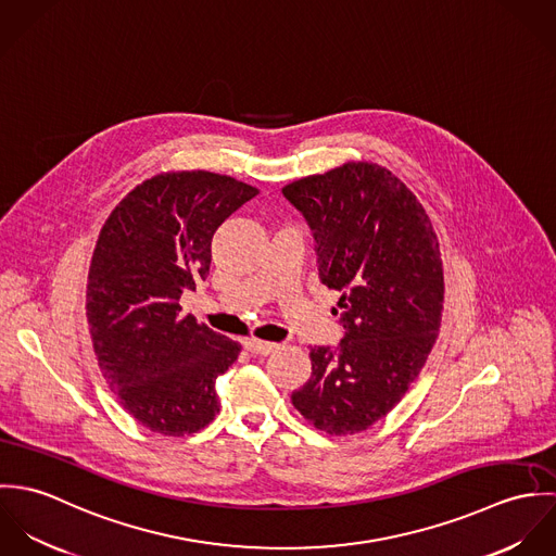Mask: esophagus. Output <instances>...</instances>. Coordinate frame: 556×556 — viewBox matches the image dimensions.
Masks as SVG:
<instances>
[{
    "label": "esophagus",
    "mask_w": 556,
    "mask_h": 556,
    "mask_svg": "<svg viewBox=\"0 0 556 556\" xmlns=\"http://www.w3.org/2000/svg\"><path fill=\"white\" fill-rule=\"evenodd\" d=\"M243 349H245V351H250L252 355H269V353H274V351L278 349V344H274V342H263V340H254V338H248V340H243Z\"/></svg>",
    "instance_id": "esophagus-1"
}]
</instances>
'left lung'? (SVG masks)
Masks as SVG:
<instances>
[{
	"label": "left lung",
	"instance_id": "obj_1",
	"mask_svg": "<svg viewBox=\"0 0 556 556\" xmlns=\"http://www.w3.org/2000/svg\"><path fill=\"white\" fill-rule=\"evenodd\" d=\"M306 218L318 278L340 293L336 346H313L311 379L291 394L318 430L355 434L386 417L437 340L443 267L430 218L388 168L346 162L282 188Z\"/></svg>",
	"mask_w": 556,
	"mask_h": 556
}]
</instances>
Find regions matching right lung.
Returning <instances> with one entry per match:
<instances>
[{"instance_id":"1","label":"right lung","mask_w":556,"mask_h":556,"mask_svg":"<svg viewBox=\"0 0 556 556\" xmlns=\"http://www.w3.org/2000/svg\"><path fill=\"white\" fill-rule=\"evenodd\" d=\"M256 188L210 170L162 173L111 212L87 276V320L98 366L146 428L184 437L220 402L216 379L238 342L181 317L179 298L210 274L212 238Z\"/></svg>"}]
</instances>
